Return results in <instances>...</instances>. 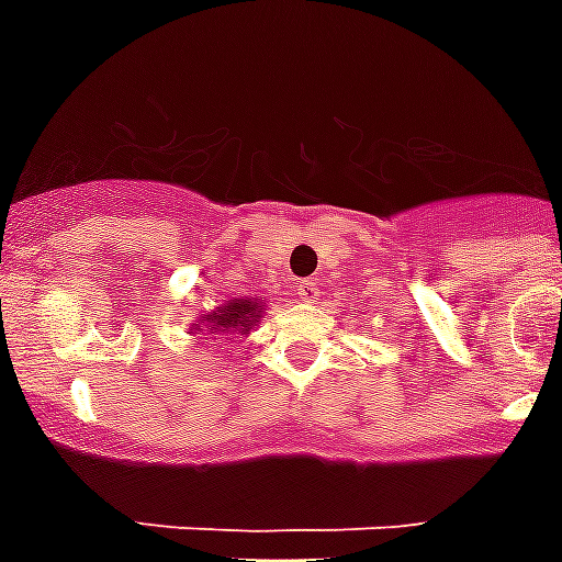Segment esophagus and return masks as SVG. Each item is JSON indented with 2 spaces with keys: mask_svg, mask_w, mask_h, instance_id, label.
<instances>
[{
  "mask_svg": "<svg viewBox=\"0 0 562 562\" xmlns=\"http://www.w3.org/2000/svg\"><path fill=\"white\" fill-rule=\"evenodd\" d=\"M296 296H300V300H303V303H317V296H319L317 282H314V280L296 282Z\"/></svg>",
  "mask_w": 562,
  "mask_h": 562,
  "instance_id": "1",
  "label": "esophagus"
}]
</instances>
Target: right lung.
Wrapping results in <instances>:
<instances>
[{"label": "right lung", "instance_id": "1", "mask_svg": "<svg viewBox=\"0 0 562 562\" xmlns=\"http://www.w3.org/2000/svg\"><path fill=\"white\" fill-rule=\"evenodd\" d=\"M266 303L257 296H228L211 311H205L200 319H193L188 334H209V337H234V334H251L254 325H259L266 314Z\"/></svg>", "mask_w": 562, "mask_h": 562}]
</instances>
